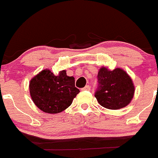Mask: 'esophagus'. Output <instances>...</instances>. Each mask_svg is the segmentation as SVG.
<instances>
[{
  "mask_svg": "<svg viewBox=\"0 0 158 158\" xmlns=\"http://www.w3.org/2000/svg\"><path fill=\"white\" fill-rule=\"evenodd\" d=\"M90 89H91V87L89 85H86L85 87L82 88V91H90Z\"/></svg>",
  "mask_w": 158,
  "mask_h": 158,
  "instance_id": "obj_1",
  "label": "esophagus"
}]
</instances>
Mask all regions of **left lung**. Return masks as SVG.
Wrapping results in <instances>:
<instances>
[{"label":"left lung","mask_w":158,"mask_h":158,"mask_svg":"<svg viewBox=\"0 0 158 158\" xmlns=\"http://www.w3.org/2000/svg\"><path fill=\"white\" fill-rule=\"evenodd\" d=\"M98 79V88L94 96L100 105L109 110H119L131 103L135 87L127 72L121 68L110 70L102 67Z\"/></svg>","instance_id":"1"}]
</instances>
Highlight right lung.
Returning a JSON list of instances; mask_svg holds the SVG:
<instances>
[{
    "label": "right lung",
    "instance_id": "obj_1",
    "mask_svg": "<svg viewBox=\"0 0 158 158\" xmlns=\"http://www.w3.org/2000/svg\"><path fill=\"white\" fill-rule=\"evenodd\" d=\"M31 98L38 108L48 114L61 112L68 108L79 93L75 87L73 76H68L66 70L58 76L45 69L31 79L29 83Z\"/></svg>",
    "mask_w": 158,
    "mask_h": 158
}]
</instances>
